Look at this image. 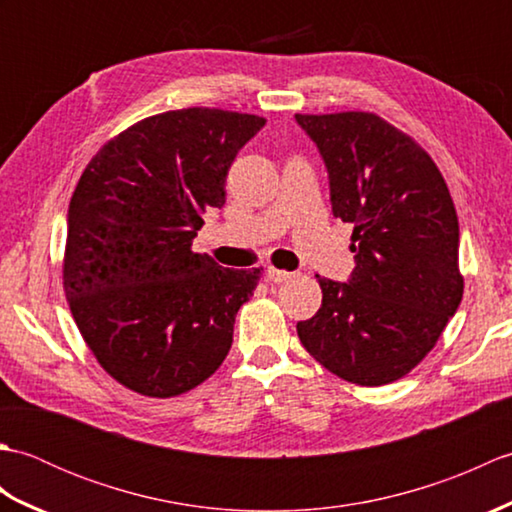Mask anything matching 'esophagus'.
<instances>
[{
    "label": "esophagus",
    "mask_w": 512,
    "mask_h": 512,
    "mask_svg": "<svg viewBox=\"0 0 512 512\" xmlns=\"http://www.w3.org/2000/svg\"><path fill=\"white\" fill-rule=\"evenodd\" d=\"M290 277H292V273H288V270H279L273 266L266 270V279L270 281V284H281V281H288Z\"/></svg>",
    "instance_id": "34e87169"
}]
</instances>
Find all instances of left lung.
<instances>
[{
	"label": "left lung",
	"instance_id": "obj_1",
	"mask_svg": "<svg viewBox=\"0 0 512 512\" xmlns=\"http://www.w3.org/2000/svg\"><path fill=\"white\" fill-rule=\"evenodd\" d=\"M295 118L328 167L334 217L354 226L356 262L347 284L317 275L321 308L297 334L347 383H394L433 350L462 301L449 187L427 151L376 114Z\"/></svg>",
	"mask_w": 512,
	"mask_h": 512
}]
</instances>
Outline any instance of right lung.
I'll return each instance as SVG.
<instances>
[{"instance_id": "1", "label": "right lung", "mask_w": 512, "mask_h": 512, "mask_svg": "<svg viewBox=\"0 0 512 512\" xmlns=\"http://www.w3.org/2000/svg\"><path fill=\"white\" fill-rule=\"evenodd\" d=\"M266 118L211 107L149 116L105 143L68 211L63 288L83 341L118 383L171 398L204 383L233 343L262 270L217 266L191 244L237 151Z\"/></svg>"}]
</instances>
